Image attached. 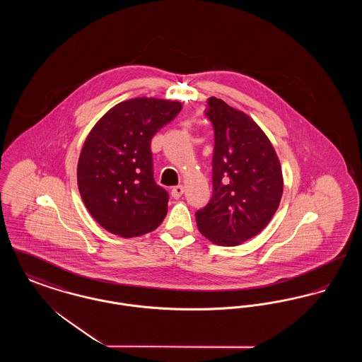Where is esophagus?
Segmentation results:
<instances>
[{"label": "esophagus", "mask_w": 362, "mask_h": 362, "mask_svg": "<svg viewBox=\"0 0 362 362\" xmlns=\"http://www.w3.org/2000/svg\"><path fill=\"white\" fill-rule=\"evenodd\" d=\"M183 192H185V187L182 185H179V186H176V187L171 189V195L175 199H179L183 195Z\"/></svg>", "instance_id": "esophagus-1"}]
</instances>
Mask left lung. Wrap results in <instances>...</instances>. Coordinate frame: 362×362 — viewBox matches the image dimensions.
Masks as SVG:
<instances>
[{
	"label": "left lung",
	"instance_id": "8db88e82",
	"mask_svg": "<svg viewBox=\"0 0 362 362\" xmlns=\"http://www.w3.org/2000/svg\"><path fill=\"white\" fill-rule=\"evenodd\" d=\"M206 117L214 129L213 195L195 218L206 239L235 247L257 236L276 214L282 170L270 139L247 114L213 96Z\"/></svg>",
	"mask_w": 362,
	"mask_h": 362
}]
</instances>
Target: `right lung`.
Segmentation results:
<instances>
[{
  "label": "right lung",
  "mask_w": 362,
  "mask_h": 362,
  "mask_svg": "<svg viewBox=\"0 0 362 362\" xmlns=\"http://www.w3.org/2000/svg\"><path fill=\"white\" fill-rule=\"evenodd\" d=\"M182 103L136 98L107 111L88 134L77 185L90 216L122 238L155 230L167 216L168 192L153 177L151 141Z\"/></svg>",
  "instance_id": "add662e5"
}]
</instances>
